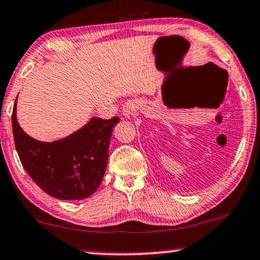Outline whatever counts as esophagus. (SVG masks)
Wrapping results in <instances>:
<instances>
[{
  "instance_id": "obj_1",
  "label": "esophagus",
  "mask_w": 260,
  "mask_h": 260,
  "mask_svg": "<svg viewBox=\"0 0 260 260\" xmlns=\"http://www.w3.org/2000/svg\"><path fill=\"white\" fill-rule=\"evenodd\" d=\"M138 107H139V102H138L137 100H129V101H127L124 103L123 109H122L123 115L127 117H131L132 115H134V113L137 112Z\"/></svg>"
}]
</instances>
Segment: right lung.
<instances>
[{
    "instance_id": "add662e5",
    "label": "right lung",
    "mask_w": 260,
    "mask_h": 260,
    "mask_svg": "<svg viewBox=\"0 0 260 260\" xmlns=\"http://www.w3.org/2000/svg\"><path fill=\"white\" fill-rule=\"evenodd\" d=\"M120 119L92 117L88 124L65 139L43 143L30 138L12 114L14 143L20 161L45 192L58 200L91 196L105 176L113 128Z\"/></svg>"
}]
</instances>
